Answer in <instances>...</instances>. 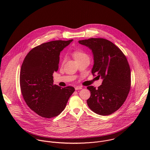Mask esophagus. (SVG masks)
<instances>
[{
	"label": "esophagus",
	"mask_w": 150,
	"mask_h": 150,
	"mask_svg": "<svg viewBox=\"0 0 150 150\" xmlns=\"http://www.w3.org/2000/svg\"><path fill=\"white\" fill-rule=\"evenodd\" d=\"M83 88L81 86H76L75 87V89L76 90H79V89H81Z\"/></svg>",
	"instance_id": "esophagus-1"
}]
</instances>
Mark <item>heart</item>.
<instances>
[{"label":"heart","instance_id":"obj_1","mask_svg":"<svg viewBox=\"0 0 150 150\" xmlns=\"http://www.w3.org/2000/svg\"><path fill=\"white\" fill-rule=\"evenodd\" d=\"M75 61L81 59L84 57H87L88 55L82 50H74L71 54Z\"/></svg>","mask_w":150,"mask_h":150}]
</instances>
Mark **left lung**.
<instances>
[{"mask_svg":"<svg viewBox=\"0 0 150 150\" xmlns=\"http://www.w3.org/2000/svg\"><path fill=\"white\" fill-rule=\"evenodd\" d=\"M79 43L92 50L93 76L103 80L98 89L88 86L91 96L86 100L90 109L101 115L118 110L125 102L130 88V69L125 55L114 43L102 38H91Z\"/></svg>","mask_w":150,"mask_h":150,"instance_id":"8db88e82","label":"left lung"}]
</instances>
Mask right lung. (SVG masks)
Instances as JSON below:
<instances>
[{
	"mask_svg": "<svg viewBox=\"0 0 150 150\" xmlns=\"http://www.w3.org/2000/svg\"><path fill=\"white\" fill-rule=\"evenodd\" d=\"M73 41L55 40L33 48L22 64L20 83L25 102L39 115L50 118L64 109L74 88L54 85L53 73L59 67L61 51Z\"/></svg>",
	"mask_w": 150,
	"mask_h": 150,
	"instance_id": "obj_1",
	"label": "right lung"
}]
</instances>
